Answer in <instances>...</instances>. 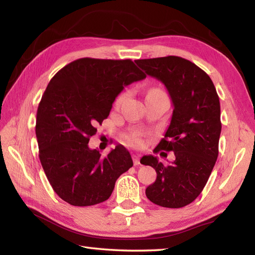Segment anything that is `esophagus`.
Returning <instances> with one entry per match:
<instances>
[{"label":"esophagus","instance_id":"obj_1","mask_svg":"<svg viewBox=\"0 0 255 255\" xmlns=\"http://www.w3.org/2000/svg\"><path fill=\"white\" fill-rule=\"evenodd\" d=\"M132 161H133V165H139L140 164V158L137 154H132Z\"/></svg>","mask_w":255,"mask_h":255}]
</instances>
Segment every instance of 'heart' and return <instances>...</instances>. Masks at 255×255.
I'll return each mask as SVG.
<instances>
[{"label": "heart", "instance_id": "1", "mask_svg": "<svg viewBox=\"0 0 255 255\" xmlns=\"http://www.w3.org/2000/svg\"><path fill=\"white\" fill-rule=\"evenodd\" d=\"M152 91H160V90L153 89V90H151L150 92H152ZM125 97H126V93H125V92H123V93L119 94L117 96L116 101H115V106L121 105L122 102L125 100ZM126 143H128L129 145H131V147H139V145L142 143V140H141V137H140V133L139 132H132L130 134H128V136L126 137Z\"/></svg>", "mask_w": 255, "mask_h": 255}]
</instances>
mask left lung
I'll list each match as a JSON object with an SVG mask.
<instances>
[{"label": "left lung", "mask_w": 255, "mask_h": 255, "mask_svg": "<svg viewBox=\"0 0 255 255\" xmlns=\"http://www.w3.org/2000/svg\"><path fill=\"white\" fill-rule=\"evenodd\" d=\"M136 63L165 85L174 106L155 152L173 151L175 161L164 165L153 155L142 156L140 162L156 172L145 195L162 207L181 208L202 193L218 158L221 122L217 91L204 70L184 58L167 56Z\"/></svg>", "instance_id": "obj_1"}]
</instances>
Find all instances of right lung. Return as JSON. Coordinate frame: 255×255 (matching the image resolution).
<instances>
[{
	"label": "right lung",
	"instance_id": "add662e5",
	"mask_svg": "<svg viewBox=\"0 0 255 255\" xmlns=\"http://www.w3.org/2000/svg\"><path fill=\"white\" fill-rule=\"evenodd\" d=\"M145 78L130 59L81 58L55 74L37 110L39 159L53 191L73 206L110 198L117 178L132 166L123 145L103 158L89 141L110 115L117 95Z\"/></svg>",
	"mask_w": 255,
	"mask_h": 255
}]
</instances>
